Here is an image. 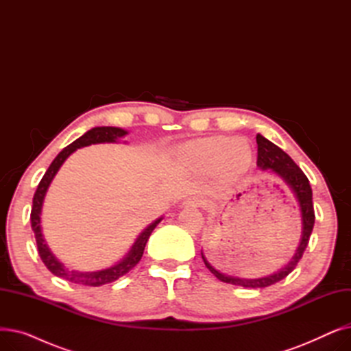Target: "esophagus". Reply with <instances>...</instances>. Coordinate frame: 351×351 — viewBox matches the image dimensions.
Returning a JSON list of instances; mask_svg holds the SVG:
<instances>
[{
  "label": "esophagus",
  "mask_w": 351,
  "mask_h": 351,
  "mask_svg": "<svg viewBox=\"0 0 351 351\" xmlns=\"http://www.w3.org/2000/svg\"><path fill=\"white\" fill-rule=\"evenodd\" d=\"M202 204H204V202H202V199L199 196H191L185 202H183V205L189 206V208H200Z\"/></svg>",
  "instance_id": "1"
}]
</instances>
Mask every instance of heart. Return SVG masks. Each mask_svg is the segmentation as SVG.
<instances>
[{
    "instance_id": "1",
    "label": "heart",
    "mask_w": 351,
    "mask_h": 351,
    "mask_svg": "<svg viewBox=\"0 0 351 351\" xmlns=\"http://www.w3.org/2000/svg\"><path fill=\"white\" fill-rule=\"evenodd\" d=\"M182 159L197 172H213L225 179L242 175L252 163L253 149L246 138H208L189 143L182 151Z\"/></svg>"
}]
</instances>
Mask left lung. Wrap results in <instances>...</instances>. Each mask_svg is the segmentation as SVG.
<instances>
[{"instance_id":"8db88e82","label":"left lung","mask_w":351,"mask_h":351,"mask_svg":"<svg viewBox=\"0 0 351 351\" xmlns=\"http://www.w3.org/2000/svg\"><path fill=\"white\" fill-rule=\"evenodd\" d=\"M256 142H257V168H259L262 172L273 173L279 179H282L287 185V188L293 192L294 197H296L299 204V212L302 217V236H300L298 249L294 250V254L290 257V261L285 266H282V269L276 270L270 274L262 276V278H254V279L239 278V276H230V274L219 271L208 262L204 252L200 250V254L206 267L220 282L230 283L234 286L250 287V289H262L283 280L286 276L290 274L294 270V267L298 266L299 261L302 259V256L307 247L310 234L313 232V226H315V209H313V193H311L308 179L299 166L294 163L293 159L286 152H283L279 146H276L263 135L257 134Z\"/></svg>"}]
</instances>
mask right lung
I'll use <instances>...</instances> for the list:
<instances>
[{
  "mask_svg": "<svg viewBox=\"0 0 351 351\" xmlns=\"http://www.w3.org/2000/svg\"><path fill=\"white\" fill-rule=\"evenodd\" d=\"M125 135H128V131H125V129H122V128H117V126H95V128L89 129L88 132H85L81 138H78L77 141H73L71 145L64 147V149L57 155V158L52 160L45 175L43 176L38 188H36V191H35V195L32 199V209H31V226L35 233V241H36V246H38L40 257L52 274L58 276V278L65 279L71 283L98 287V286H102L106 283H112V282L118 280L119 278H122L123 274H126L129 270H132L139 263L147 239H149L154 229L163 219V216L158 217L149 226H146L136 237V241L132 245V247L129 249V252L122 257L118 263L109 266L106 269L95 270V271H81V270L69 269L58 259L57 256L52 253V250L49 249V246L45 241V237L43 234V226H41L43 205H44V199H45V195L48 192L51 182L55 178V175L58 173L62 163L68 159V156L71 154L80 149V147L97 145V143H118L119 139L123 138Z\"/></svg>",
  "mask_w": 351,
  "mask_h": 351,
  "instance_id": "add662e5",
  "label": "right lung"
}]
</instances>
